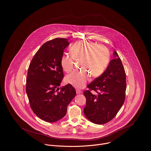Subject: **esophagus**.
<instances>
[{"label":"esophagus","mask_w":151,"mask_h":151,"mask_svg":"<svg viewBox=\"0 0 151 151\" xmlns=\"http://www.w3.org/2000/svg\"><path fill=\"white\" fill-rule=\"evenodd\" d=\"M76 94H81V93H82V90H78V89H77L76 90Z\"/></svg>","instance_id":"1"}]
</instances>
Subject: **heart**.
<instances>
[{"label":"heart","mask_w":151,"mask_h":151,"mask_svg":"<svg viewBox=\"0 0 151 151\" xmlns=\"http://www.w3.org/2000/svg\"><path fill=\"white\" fill-rule=\"evenodd\" d=\"M71 56L62 57L61 65L66 73L71 72L74 68V60L80 61V67L83 69L76 71L66 77V82L76 88H82L90 77L97 78L104 72L110 58L108 49L102 45L86 40H80L73 44L70 49Z\"/></svg>","instance_id":"heart-1"}]
</instances>
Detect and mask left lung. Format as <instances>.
I'll return each instance as SVG.
<instances>
[{
  "label": "left lung",
  "instance_id": "1",
  "mask_svg": "<svg viewBox=\"0 0 151 151\" xmlns=\"http://www.w3.org/2000/svg\"><path fill=\"white\" fill-rule=\"evenodd\" d=\"M105 71L91 82L83 92L86 99L84 114L91 122L102 124L113 119L125 100L126 72L116 51ZM93 90L96 93H92Z\"/></svg>",
  "mask_w": 151,
  "mask_h": 151
}]
</instances>
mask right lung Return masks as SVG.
<instances>
[{"instance_id": "add662e5", "label": "right lung", "mask_w": 151, "mask_h": 151, "mask_svg": "<svg viewBox=\"0 0 151 151\" xmlns=\"http://www.w3.org/2000/svg\"><path fill=\"white\" fill-rule=\"evenodd\" d=\"M68 39L55 38L45 43L35 54L28 68L26 92L34 114L55 122L67 114L68 104L76 96L70 84L58 87L64 78L61 60L69 45Z\"/></svg>"}]
</instances>
